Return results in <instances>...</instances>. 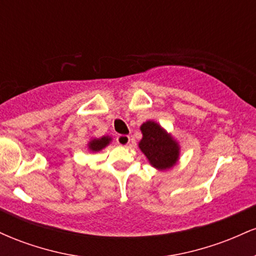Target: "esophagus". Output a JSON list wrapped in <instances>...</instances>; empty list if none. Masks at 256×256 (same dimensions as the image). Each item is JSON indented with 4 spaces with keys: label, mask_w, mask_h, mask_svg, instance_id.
Here are the masks:
<instances>
[{
    "label": "esophagus",
    "mask_w": 256,
    "mask_h": 256,
    "mask_svg": "<svg viewBox=\"0 0 256 256\" xmlns=\"http://www.w3.org/2000/svg\"><path fill=\"white\" fill-rule=\"evenodd\" d=\"M130 140L131 138L130 136H128V134H119V136L116 137V143L122 146H128L130 144Z\"/></svg>",
    "instance_id": "34e87169"
}]
</instances>
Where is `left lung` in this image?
Returning a JSON list of instances; mask_svg holds the SVG:
<instances>
[{
    "label": "left lung",
    "mask_w": 256,
    "mask_h": 256,
    "mask_svg": "<svg viewBox=\"0 0 256 256\" xmlns=\"http://www.w3.org/2000/svg\"><path fill=\"white\" fill-rule=\"evenodd\" d=\"M140 131L143 138L140 149L148 158L150 165L161 171L174 166L179 158V146L171 134L150 120L140 126Z\"/></svg>",
    "instance_id": "8db88e82"
}]
</instances>
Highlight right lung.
Wrapping results in <instances>:
<instances>
[{
	"label": "right lung",
	"mask_w": 256,
	"mask_h": 256,
	"mask_svg": "<svg viewBox=\"0 0 256 256\" xmlns=\"http://www.w3.org/2000/svg\"><path fill=\"white\" fill-rule=\"evenodd\" d=\"M110 140H112L110 137L104 136V137H101V138H95V140H90L89 144H88V146H89L90 150L100 152V150H101V149H104L106 146L110 144Z\"/></svg>",
	"instance_id": "obj_1"
}]
</instances>
